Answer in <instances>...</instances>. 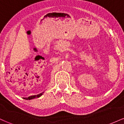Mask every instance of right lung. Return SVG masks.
I'll return each instance as SVG.
<instances>
[{"instance_id":"1","label":"right lung","mask_w":124,"mask_h":124,"mask_svg":"<svg viewBox=\"0 0 124 124\" xmlns=\"http://www.w3.org/2000/svg\"><path fill=\"white\" fill-rule=\"evenodd\" d=\"M42 94H43V93H40V94H37V95H35V96H30V97H27H27L26 98H24V99H25V100H31V99H35V98H38V97H41V96H42Z\"/></svg>"}]
</instances>
